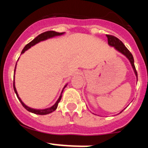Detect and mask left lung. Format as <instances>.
<instances>
[{
  "instance_id": "obj_1",
  "label": "left lung",
  "mask_w": 148,
  "mask_h": 148,
  "mask_svg": "<svg viewBox=\"0 0 148 148\" xmlns=\"http://www.w3.org/2000/svg\"><path fill=\"white\" fill-rule=\"evenodd\" d=\"M106 36L108 38V44H109V46L113 47L116 50L118 51V52H119V53H121L122 55H124V56L129 60L130 64H131L132 67H133V71L135 73L136 76L137 78V72L136 70L135 65H134V59H133V55L131 54V53L128 50L127 48L125 46V44H123L119 38H117L115 37V36H113V35H106ZM123 110H121V112H120V113H121Z\"/></svg>"
}]
</instances>
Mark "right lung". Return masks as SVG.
<instances>
[{
    "instance_id": "1",
    "label": "right lung",
    "mask_w": 148,
    "mask_h": 148,
    "mask_svg": "<svg viewBox=\"0 0 148 148\" xmlns=\"http://www.w3.org/2000/svg\"><path fill=\"white\" fill-rule=\"evenodd\" d=\"M64 33H65V32H55V31H47V32H43V33H41V34H40V35H38L37 37L35 38H34L33 40L31 41V42H29L28 44H27V45L24 47V48H23V50H22V52H21V54H23V53H24L25 51H27V49H29L31 47L35 45V44H38V43H39V42H40V41H43V40H47V39L51 38L56 37V36H59V35H64ZM16 65H17V63H16ZM16 65H15V69H16ZM66 85H67V84H66V85L64 86V87L63 88V90H62V91H61V95H60L59 98H58V99L57 100V101L55 103L54 105H53L52 107H50V108H46V109H42V110L34 109V108H29V107H28L27 105H26V104H24L23 101H22V100L21 99V98L19 97V95H18V92H17V90H16V88H15V74H14V82H13V87H14V90H15V92L16 93V95H17V97H18V100L20 101V102L21 103V104L23 105V108H25L27 110H28L29 112H30V113H35V114L47 115V114H49V113H53V111L56 110L57 109V108H58V103L60 102V101H61V97H62L63 90H64V89L66 87Z\"/></svg>"
}]
</instances>
